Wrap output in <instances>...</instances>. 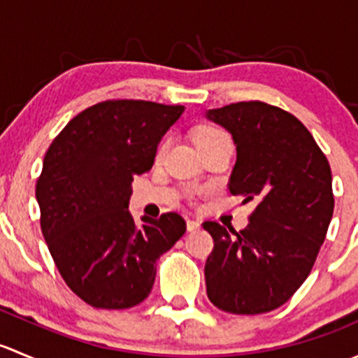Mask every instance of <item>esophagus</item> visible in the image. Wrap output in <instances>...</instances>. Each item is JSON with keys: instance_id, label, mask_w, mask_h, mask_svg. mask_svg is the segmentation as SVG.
Masks as SVG:
<instances>
[{"instance_id": "esophagus-1", "label": "esophagus", "mask_w": 358, "mask_h": 358, "mask_svg": "<svg viewBox=\"0 0 358 358\" xmlns=\"http://www.w3.org/2000/svg\"><path fill=\"white\" fill-rule=\"evenodd\" d=\"M199 229H201L199 220H187V230H189V232H197Z\"/></svg>"}]
</instances>
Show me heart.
Returning a JSON list of instances; mask_svg holds the SVG:
<instances>
[{"label": "heart", "instance_id": "obj_1", "mask_svg": "<svg viewBox=\"0 0 358 358\" xmlns=\"http://www.w3.org/2000/svg\"><path fill=\"white\" fill-rule=\"evenodd\" d=\"M222 135H225V133L220 131V129H216V128H209V126H206V128H201L199 131L196 133V142L201 143V142H206V140L216 138V136H222ZM166 147H168V143L162 142L161 147H159V150H157V157H162Z\"/></svg>", "mask_w": 358, "mask_h": 358}]
</instances>
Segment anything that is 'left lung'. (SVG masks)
<instances>
[{"label":"left lung","mask_w":358,"mask_h":358,"mask_svg":"<svg viewBox=\"0 0 358 358\" xmlns=\"http://www.w3.org/2000/svg\"><path fill=\"white\" fill-rule=\"evenodd\" d=\"M232 135V196L256 201L241 232L206 222L215 248L204 266L216 308L256 315L279 308L308 277L333 218L329 162L308 129L279 107L239 102L206 110Z\"/></svg>","instance_id":"1"}]
</instances>
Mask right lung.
<instances>
[{
	"label": "right lung",
	"mask_w": 358,
	"mask_h": 358,
	"mask_svg": "<svg viewBox=\"0 0 358 358\" xmlns=\"http://www.w3.org/2000/svg\"><path fill=\"white\" fill-rule=\"evenodd\" d=\"M183 106L109 100L69 121L43 159L36 185L41 230L60 275L96 308H129L150 294L157 259L185 234V220L129 213L131 182L154 164Z\"/></svg>",
	"instance_id": "right-lung-1"
}]
</instances>
